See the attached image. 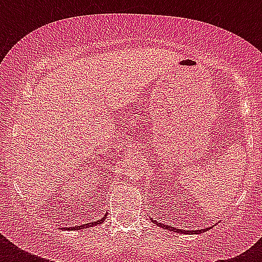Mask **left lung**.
<instances>
[{
	"label": "left lung",
	"mask_w": 262,
	"mask_h": 262,
	"mask_svg": "<svg viewBox=\"0 0 262 262\" xmlns=\"http://www.w3.org/2000/svg\"><path fill=\"white\" fill-rule=\"evenodd\" d=\"M156 224H158V226H160V227H164V228H167V230H171V231H174V232H181V234H189V232H203V231H207V228H204V230H197V231H185V230H178V228H174V227H171V226H166V224H163V226H162V223H158V222H155Z\"/></svg>",
	"instance_id": "8db88e82"
}]
</instances>
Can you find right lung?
<instances>
[{
	"label": "right lung",
	"instance_id": "right-lung-1",
	"mask_svg": "<svg viewBox=\"0 0 262 262\" xmlns=\"http://www.w3.org/2000/svg\"><path fill=\"white\" fill-rule=\"evenodd\" d=\"M103 219H104V217H103ZM103 219L98 220V222H92V223L83 224V226H77V227H72L71 230H81V228H87V227H91V226H96V224H100V223H102Z\"/></svg>",
	"mask_w": 262,
	"mask_h": 262
}]
</instances>
